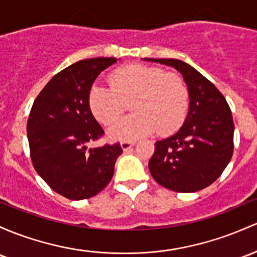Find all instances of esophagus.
Segmentation results:
<instances>
[{"label":"esophagus","instance_id":"34e87169","mask_svg":"<svg viewBox=\"0 0 257 257\" xmlns=\"http://www.w3.org/2000/svg\"><path fill=\"white\" fill-rule=\"evenodd\" d=\"M134 145H135V142H122L120 143V148H122L124 151L131 150Z\"/></svg>","mask_w":257,"mask_h":257}]
</instances>
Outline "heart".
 Here are the masks:
<instances>
[{
  "label": "heart",
  "mask_w": 257,
  "mask_h": 257,
  "mask_svg": "<svg viewBox=\"0 0 257 257\" xmlns=\"http://www.w3.org/2000/svg\"><path fill=\"white\" fill-rule=\"evenodd\" d=\"M111 86L95 83L89 91V107L100 123H113L132 103L134 114L112 124L107 133L112 139L135 140L159 131L168 134L184 122L189 91L184 80L159 67L132 64L112 73Z\"/></svg>",
  "instance_id": "b5f03b06"
}]
</instances>
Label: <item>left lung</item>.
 Masks as SVG:
<instances>
[{
    "mask_svg": "<svg viewBox=\"0 0 257 257\" xmlns=\"http://www.w3.org/2000/svg\"><path fill=\"white\" fill-rule=\"evenodd\" d=\"M173 67L187 84L189 108L179 131L155 143L152 178L178 193H195L218 178L233 155L234 123L223 95L201 73L172 58H143Z\"/></svg>",
    "mask_w": 257,
    "mask_h": 257,
    "instance_id": "1",
    "label": "left lung"
}]
</instances>
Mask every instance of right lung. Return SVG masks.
I'll use <instances>...</instances> for the list:
<instances>
[{"label": "right lung", "instance_id": "add662e5", "mask_svg": "<svg viewBox=\"0 0 257 257\" xmlns=\"http://www.w3.org/2000/svg\"><path fill=\"white\" fill-rule=\"evenodd\" d=\"M119 60L79 61L56 74L34 101L27 133L35 171L70 200L95 196L111 182L119 144L87 148L103 129L89 107V91L102 70Z\"/></svg>", "mask_w": 257, "mask_h": 257}]
</instances>
